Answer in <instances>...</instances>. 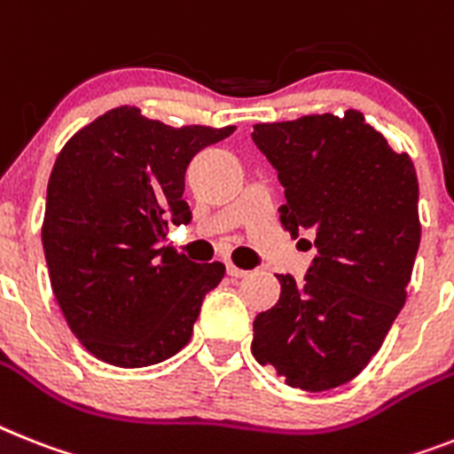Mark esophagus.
<instances>
[{"label":"esophagus","mask_w":454,"mask_h":454,"mask_svg":"<svg viewBox=\"0 0 454 454\" xmlns=\"http://www.w3.org/2000/svg\"><path fill=\"white\" fill-rule=\"evenodd\" d=\"M227 273H230L231 278H243V276H248L246 269H239L236 264H231V262H227Z\"/></svg>","instance_id":"34e87169"}]
</instances>
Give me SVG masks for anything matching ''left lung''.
<instances>
[{"label": "left lung", "instance_id": "left-lung-1", "mask_svg": "<svg viewBox=\"0 0 454 454\" xmlns=\"http://www.w3.org/2000/svg\"><path fill=\"white\" fill-rule=\"evenodd\" d=\"M253 141L286 187L280 224L294 239L310 231L317 248L301 283L278 276V303L253 322V355L290 387H339L380 350L406 301L420 246L413 160L359 111L260 122Z\"/></svg>", "mask_w": 454, "mask_h": 454}]
</instances>
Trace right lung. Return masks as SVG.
<instances>
[{"instance_id": "right-lung-1", "label": "right lung", "mask_w": 454, "mask_h": 454, "mask_svg": "<svg viewBox=\"0 0 454 454\" xmlns=\"http://www.w3.org/2000/svg\"><path fill=\"white\" fill-rule=\"evenodd\" d=\"M234 129L171 127L118 106L59 151L41 241L62 316L101 362L138 369L187 346L224 264H197L157 246L168 224L192 218L183 200L187 164Z\"/></svg>"}]
</instances>
